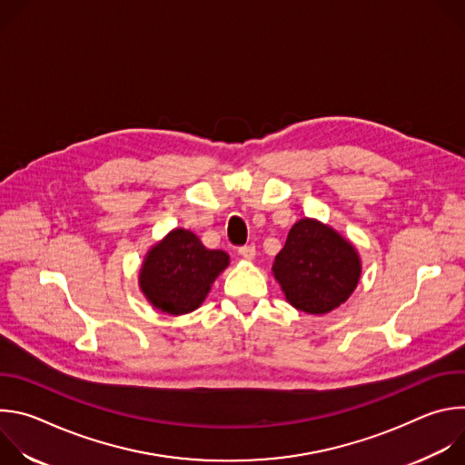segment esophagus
Listing matches in <instances>:
<instances>
[{"mask_svg":"<svg viewBox=\"0 0 465 465\" xmlns=\"http://www.w3.org/2000/svg\"><path fill=\"white\" fill-rule=\"evenodd\" d=\"M239 253H241L244 259L252 261V259L255 257V246H253V244H244V246L239 248Z\"/></svg>","mask_w":465,"mask_h":465,"instance_id":"esophagus-1","label":"esophagus"}]
</instances>
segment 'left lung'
Wrapping results in <instances>:
<instances>
[{
    "instance_id": "obj_1",
    "label": "left lung",
    "mask_w": 465,
    "mask_h": 465,
    "mask_svg": "<svg viewBox=\"0 0 465 465\" xmlns=\"http://www.w3.org/2000/svg\"><path fill=\"white\" fill-rule=\"evenodd\" d=\"M361 257L337 230L300 219L276 255L272 274L287 302L309 314H325L344 303L361 278Z\"/></svg>"
}]
</instances>
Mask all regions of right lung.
<instances>
[{"label":"right lung","instance_id":"right-lung-1","mask_svg":"<svg viewBox=\"0 0 465 465\" xmlns=\"http://www.w3.org/2000/svg\"><path fill=\"white\" fill-rule=\"evenodd\" d=\"M228 264L226 252L210 250L193 232L176 228L147 252L140 289L162 312L185 314L201 307Z\"/></svg>","mask_w":465,"mask_h":465}]
</instances>
